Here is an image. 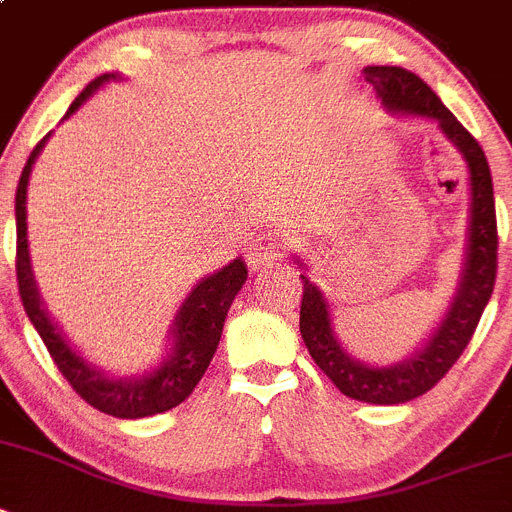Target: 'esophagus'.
Wrapping results in <instances>:
<instances>
[{"label":"esophagus","instance_id":"1","mask_svg":"<svg viewBox=\"0 0 512 512\" xmlns=\"http://www.w3.org/2000/svg\"><path fill=\"white\" fill-rule=\"evenodd\" d=\"M281 256H284V246H281L279 233H276L274 228H261L246 248V259L253 269H256V266L271 264V261L281 259Z\"/></svg>","mask_w":512,"mask_h":512}]
</instances>
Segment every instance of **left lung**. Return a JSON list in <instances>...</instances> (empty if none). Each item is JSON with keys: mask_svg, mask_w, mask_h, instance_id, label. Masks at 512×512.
<instances>
[{"mask_svg": "<svg viewBox=\"0 0 512 512\" xmlns=\"http://www.w3.org/2000/svg\"><path fill=\"white\" fill-rule=\"evenodd\" d=\"M363 73L386 111L437 121L444 137L462 154L470 175V220H467L457 289L449 307L444 309L442 320L409 358L391 365H370L350 355L342 348L335 332L330 299L307 274H299V279L304 281L299 332L314 363L320 365L322 373L345 396L378 406H396V403L414 401L437 386L475 335L477 322L495 287L498 223H495V198H492V177L485 152L470 131L454 119L452 111L439 101L437 93L419 75L396 65H368ZM294 261L299 269H307L302 259Z\"/></svg>", "mask_w": 512, "mask_h": 512, "instance_id": "1", "label": "left lung"}]
</instances>
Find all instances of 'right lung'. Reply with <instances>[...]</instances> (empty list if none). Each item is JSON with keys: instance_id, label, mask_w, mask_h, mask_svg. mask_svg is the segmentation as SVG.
<instances>
[{"instance_id": "1", "label": "right lung", "mask_w": 512, "mask_h": 512, "mask_svg": "<svg viewBox=\"0 0 512 512\" xmlns=\"http://www.w3.org/2000/svg\"><path fill=\"white\" fill-rule=\"evenodd\" d=\"M111 81H124V75H98L96 81L88 83L81 96L70 103V109L65 111L63 119H70L98 88ZM50 134L32 149L25 170H22L20 185H17V195H14L17 284H20V297L22 304H25L27 317L35 325V330L40 332L50 358L55 360L58 370L65 375V381L73 386V391L83 401L91 403L93 409L116 416V419H144V416L164 414V411L180 406L190 396L192 388L198 386L205 370H208L210 360H213L215 350H218L220 332H223L228 309H231L233 299H236V294L246 284V264L238 256V259H233L223 269L213 271L210 276H203L192 287V292L187 294L185 302L177 309L170 332H167L170 348H167L162 363L139 375H126V378H121V375L116 378V375H109L106 370L96 368L91 360L83 358L70 345L63 330L55 325L45 304H42L40 289H37L35 274H32L30 243H27V185H30L32 164L37 162Z\"/></svg>"}]
</instances>
